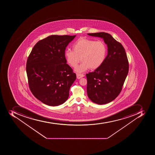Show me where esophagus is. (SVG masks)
<instances>
[{"label": "esophagus", "mask_w": 155, "mask_h": 155, "mask_svg": "<svg viewBox=\"0 0 155 155\" xmlns=\"http://www.w3.org/2000/svg\"><path fill=\"white\" fill-rule=\"evenodd\" d=\"M84 77V75L83 74H77V78L78 79H80V78H83Z\"/></svg>", "instance_id": "1"}]
</instances>
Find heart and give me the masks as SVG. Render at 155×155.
Masks as SVG:
<instances>
[{
    "label": "heart",
    "instance_id": "obj_1",
    "mask_svg": "<svg viewBox=\"0 0 155 155\" xmlns=\"http://www.w3.org/2000/svg\"><path fill=\"white\" fill-rule=\"evenodd\" d=\"M107 48L103 41H95L81 38L73 45V50L67 49L64 56L72 67H76L81 61V64L76 68L77 72H83L90 68L95 70L103 64L106 58Z\"/></svg>",
    "mask_w": 155,
    "mask_h": 155
}]
</instances>
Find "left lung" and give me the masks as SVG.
<instances>
[{"instance_id":"8db88e82","label":"left lung","mask_w":155,"mask_h":155,"mask_svg":"<svg viewBox=\"0 0 155 155\" xmlns=\"http://www.w3.org/2000/svg\"><path fill=\"white\" fill-rule=\"evenodd\" d=\"M88 35L103 38L107 45L108 52L103 64L94 72L86 74L87 94L96 104H107L121 93L128 74V59L122 44L110 34L98 32Z\"/></svg>"}]
</instances>
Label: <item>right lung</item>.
Returning a JSON list of instances; mask_svg holds the SVG:
<instances>
[{
	"instance_id": "right-lung-1",
	"label": "right lung",
	"mask_w": 155,
	"mask_h": 155,
	"mask_svg": "<svg viewBox=\"0 0 155 155\" xmlns=\"http://www.w3.org/2000/svg\"><path fill=\"white\" fill-rule=\"evenodd\" d=\"M76 35H51L39 41L28 57L30 90L44 104L57 106L67 100L76 74L66 64L65 50Z\"/></svg>"
}]
</instances>
